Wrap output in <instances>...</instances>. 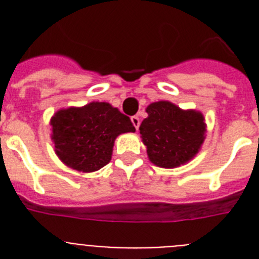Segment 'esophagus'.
<instances>
[{
    "label": "esophagus",
    "instance_id": "esophagus-1",
    "mask_svg": "<svg viewBox=\"0 0 259 259\" xmlns=\"http://www.w3.org/2000/svg\"><path fill=\"white\" fill-rule=\"evenodd\" d=\"M131 120H132V123H134L135 128H136V130H139V127H140V118H139L137 115H135V116H132Z\"/></svg>",
    "mask_w": 259,
    "mask_h": 259
}]
</instances>
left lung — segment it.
I'll list each match as a JSON object with an SVG mask.
<instances>
[{"label":"left lung","mask_w":259,"mask_h":259,"mask_svg":"<svg viewBox=\"0 0 259 259\" xmlns=\"http://www.w3.org/2000/svg\"><path fill=\"white\" fill-rule=\"evenodd\" d=\"M146 113L140 135L153 164L175 168L196 157L206 137V123L201 111L158 101L146 107Z\"/></svg>","instance_id":"1"}]
</instances>
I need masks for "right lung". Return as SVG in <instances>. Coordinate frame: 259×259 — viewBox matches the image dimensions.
Wrapping results in <instances>:
<instances>
[{
	"mask_svg": "<svg viewBox=\"0 0 259 259\" xmlns=\"http://www.w3.org/2000/svg\"><path fill=\"white\" fill-rule=\"evenodd\" d=\"M54 152L67 167L93 172L111 161L115 139L135 132L131 119L107 102L59 109L50 119Z\"/></svg>",
	"mask_w": 259,
	"mask_h": 259,
	"instance_id": "right-lung-1",
	"label": "right lung"
}]
</instances>
